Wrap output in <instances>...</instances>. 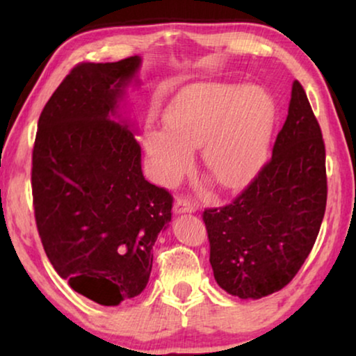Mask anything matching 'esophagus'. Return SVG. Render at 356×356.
<instances>
[{"label":"esophagus","instance_id":"34e87169","mask_svg":"<svg viewBox=\"0 0 356 356\" xmlns=\"http://www.w3.org/2000/svg\"><path fill=\"white\" fill-rule=\"evenodd\" d=\"M173 211L175 213H191L196 211V204H194L191 199L186 197V196H178L175 199V204H173Z\"/></svg>","mask_w":356,"mask_h":356}]
</instances>
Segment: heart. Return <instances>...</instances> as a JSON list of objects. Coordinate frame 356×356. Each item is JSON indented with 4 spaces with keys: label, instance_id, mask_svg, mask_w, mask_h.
Returning a JSON list of instances; mask_svg holds the SVG:
<instances>
[{
    "label": "heart",
    "instance_id": "1",
    "mask_svg": "<svg viewBox=\"0 0 356 356\" xmlns=\"http://www.w3.org/2000/svg\"><path fill=\"white\" fill-rule=\"evenodd\" d=\"M165 128L147 126L144 145L157 181L172 184L188 172L193 149L220 188H240L264 159L275 124V104L261 87L194 84L163 111Z\"/></svg>",
    "mask_w": 356,
    "mask_h": 356
}]
</instances>
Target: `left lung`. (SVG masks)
I'll use <instances>...</instances> for the list:
<instances>
[{
    "label": "left lung",
    "instance_id": "left-lung-1",
    "mask_svg": "<svg viewBox=\"0 0 356 356\" xmlns=\"http://www.w3.org/2000/svg\"><path fill=\"white\" fill-rule=\"evenodd\" d=\"M325 202L323 133L295 81L269 162L230 204L202 212L217 284L245 300L289 285L313 250Z\"/></svg>",
    "mask_w": 356,
    "mask_h": 356
}]
</instances>
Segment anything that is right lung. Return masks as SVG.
<instances>
[{
	"label": "right lung",
	"mask_w": 356,
	"mask_h": 356,
	"mask_svg": "<svg viewBox=\"0 0 356 356\" xmlns=\"http://www.w3.org/2000/svg\"><path fill=\"white\" fill-rule=\"evenodd\" d=\"M139 56L79 63L43 106L32 150L37 230L77 293L116 306L145 289L173 196L144 178L140 145L115 121Z\"/></svg>",
	"instance_id": "obj_1"
}]
</instances>
